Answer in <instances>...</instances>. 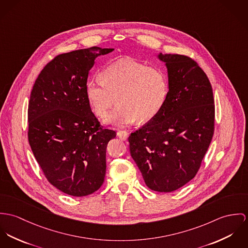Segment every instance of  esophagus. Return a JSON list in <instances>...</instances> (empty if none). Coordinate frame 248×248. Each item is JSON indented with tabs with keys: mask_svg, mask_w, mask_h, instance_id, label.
<instances>
[{
	"mask_svg": "<svg viewBox=\"0 0 248 248\" xmlns=\"http://www.w3.org/2000/svg\"><path fill=\"white\" fill-rule=\"evenodd\" d=\"M117 135L122 140H126L127 138H128V133L126 131H124V130H119Z\"/></svg>",
	"mask_w": 248,
	"mask_h": 248,
	"instance_id": "1",
	"label": "esophagus"
}]
</instances>
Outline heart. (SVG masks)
<instances>
[{"label": "heart", "instance_id": "obj_1", "mask_svg": "<svg viewBox=\"0 0 248 248\" xmlns=\"http://www.w3.org/2000/svg\"><path fill=\"white\" fill-rule=\"evenodd\" d=\"M102 79H90L85 84L87 100L97 116L105 118L117 98L118 108L108 123L124 126L136 121L146 123L161 111L167 96V80L158 68L145 66L130 58L108 65Z\"/></svg>", "mask_w": 248, "mask_h": 248}]
</instances>
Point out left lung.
I'll return each mask as SVG.
<instances>
[{
	"instance_id": "obj_1",
	"label": "left lung",
	"mask_w": 248,
	"mask_h": 248,
	"mask_svg": "<svg viewBox=\"0 0 248 248\" xmlns=\"http://www.w3.org/2000/svg\"><path fill=\"white\" fill-rule=\"evenodd\" d=\"M165 62L168 92L158 115L128 138L145 185L172 192L197 174L214 133L215 106L206 74L191 58L157 56Z\"/></svg>"
}]
</instances>
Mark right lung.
I'll list each match as a JSON object with an SVG mask.
<instances>
[{
	"mask_svg": "<svg viewBox=\"0 0 248 248\" xmlns=\"http://www.w3.org/2000/svg\"><path fill=\"white\" fill-rule=\"evenodd\" d=\"M113 50L93 46L57 56L41 71L30 94L31 150L47 181L70 196L90 195L105 181L107 146L116 132L100 125L85 84L95 59Z\"/></svg>",
	"mask_w": 248,
	"mask_h": 248,
	"instance_id": "add662e5",
	"label": "right lung"
}]
</instances>
